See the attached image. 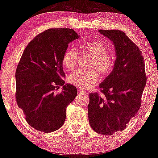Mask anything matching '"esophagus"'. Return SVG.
Returning a JSON list of instances; mask_svg holds the SVG:
<instances>
[{"instance_id":"esophagus-1","label":"esophagus","mask_w":158,"mask_h":158,"mask_svg":"<svg viewBox=\"0 0 158 158\" xmlns=\"http://www.w3.org/2000/svg\"><path fill=\"white\" fill-rule=\"evenodd\" d=\"M77 90H78V92L80 93V94H86V90H85L81 89V88H77Z\"/></svg>"}]
</instances>
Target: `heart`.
I'll return each mask as SVG.
<instances>
[{
    "label": "heart",
    "mask_w": 158,
    "mask_h": 158,
    "mask_svg": "<svg viewBox=\"0 0 158 158\" xmlns=\"http://www.w3.org/2000/svg\"><path fill=\"white\" fill-rule=\"evenodd\" d=\"M84 49L88 52L94 60L92 68L96 70L103 76H107L114 70L116 57L113 54H109L108 49L103 43L98 41H90L85 43ZM77 54L75 48L69 47L62 56V63L67 70H73L76 64ZM98 81V75L96 71L77 70L68 77V82L72 85L81 89L92 88Z\"/></svg>",
    "instance_id": "1"
}]
</instances>
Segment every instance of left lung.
I'll list each match as a JSON object with an SVG mask.
<instances>
[{
	"instance_id": "8db88e82",
	"label": "left lung",
	"mask_w": 158,
	"mask_h": 158,
	"mask_svg": "<svg viewBox=\"0 0 158 158\" xmlns=\"http://www.w3.org/2000/svg\"><path fill=\"white\" fill-rule=\"evenodd\" d=\"M114 44V70L99 85L102 94L89 95L88 118L91 128L103 135L123 131L137 113L147 77L139 47L119 30L98 31Z\"/></svg>"
}]
</instances>
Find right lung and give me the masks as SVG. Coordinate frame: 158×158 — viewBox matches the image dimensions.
Returning a JSON list of instances; mask_svg holds the SVG:
<instances>
[{"mask_svg": "<svg viewBox=\"0 0 158 158\" xmlns=\"http://www.w3.org/2000/svg\"><path fill=\"white\" fill-rule=\"evenodd\" d=\"M79 36L72 29H50L36 36L26 47L16 71V102L28 124L48 133L64 123L67 106L77 88L64 84L62 59L68 44ZM60 86L63 90L56 94Z\"/></svg>", "mask_w": 158, "mask_h": 158, "instance_id": "add662e5", "label": "right lung"}]
</instances>
